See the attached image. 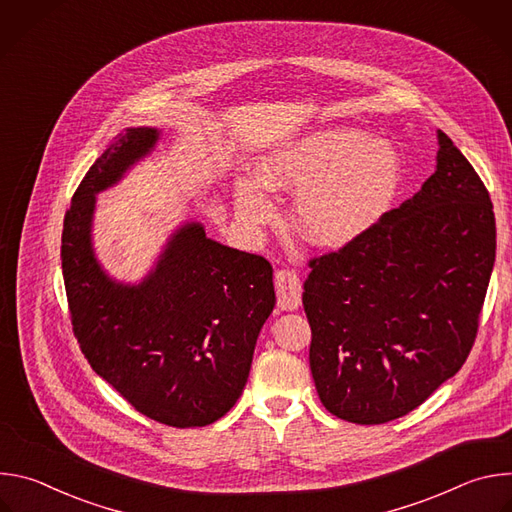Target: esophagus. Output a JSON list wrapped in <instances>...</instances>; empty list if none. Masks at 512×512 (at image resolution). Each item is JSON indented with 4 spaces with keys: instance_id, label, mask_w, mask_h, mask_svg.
<instances>
[{
    "instance_id": "34e87169",
    "label": "esophagus",
    "mask_w": 512,
    "mask_h": 512,
    "mask_svg": "<svg viewBox=\"0 0 512 512\" xmlns=\"http://www.w3.org/2000/svg\"><path fill=\"white\" fill-rule=\"evenodd\" d=\"M277 306L281 310H298L302 304V279L294 269H279L275 273Z\"/></svg>"
}]
</instances>
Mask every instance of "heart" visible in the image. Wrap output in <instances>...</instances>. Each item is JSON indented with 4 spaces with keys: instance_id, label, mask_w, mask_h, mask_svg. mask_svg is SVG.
Returning <instances> with one entry per match:
<instances>
[{
    "instance_id": "obj_1",
    "label": "heart",
    "mask_w": 512,
    "mask_h": 512,
    "mask_svg": "<svg viewBox=\"0 0 512 512\" xmlns=\"http://www.w3.org/2000/svg\"><path fill=\"white\" fill-rule=\"evenodd\" d=\"M401 184L393 143L358 129H328L291 141L259 168L257 180L237 184V212L249 227L273 216L263 189L297 190L296 223L306 239L340 247L371 231L391 210Z\"/></svg>"
}]
</instances>
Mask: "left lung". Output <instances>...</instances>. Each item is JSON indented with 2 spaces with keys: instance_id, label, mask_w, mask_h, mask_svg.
<instances>
[{
  "instance_id": "left-lung-1",
  "label": "left lung",
  "mask_w": 512,
  "mask_h": 512,
  "mask_svg": "<svg viewBox=\"0 0 512 512\" xmlns=\"http://www.w3.org/2000/svg\"><path fill=\"white\" fill-rule=\"evenodd\" d=\"M435 172L362 237L310 259V369L336 417L377 425L419 407L466 362L496 257L490 194L437 131Z\"/></svg>"
}]
</instances>
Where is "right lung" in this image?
<instances>
[{"label":"right lung","mask_w":512,"mask_h":512,"mask_svg":"<svg viewBox=\"0 0 512 512\" xmlns=\"http://www.w3.org/2000/svg\"><path fill=\"white\" fill-rule=\"evenodd\" d=\"M158 139L127 129L97 158L62 225V275L75 338L135 411L170 427L221 419L243 393L255 342L275 306L273 267L184 225L139 285L109 279L91 247L95 194L115 184Z\"/></svg>","instance_id":"1"}]
</instances>
